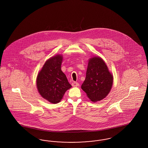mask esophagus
I'll return each instance as SVG.
<instances>
[{
    "label": "esophagus",
    "instance_id": "34e87169",
    "mask_svg": "<svg viewBox=\"0 0 148 148\" xmlns=\"http://www.w3.org/2000/svg\"><path fill=\"white\" fill-rule=\"evenodd\" d=\"M72 86H74V87H77V86H78L79 85V84L78 83H77V82H73V83H72Z\"/></svg>",
    "mask_w": 148,
    "mask_h": 148
}]
</instances>
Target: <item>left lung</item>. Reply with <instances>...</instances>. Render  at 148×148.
Here are the masks:
<instances>
[{
    "mask_svg": "<svg viewBox=\"0 0 148 148\" xmlns=\"http://www.w3.org/2000/svg\"><path fill=\"white\" fill-rule=\"evenodd\" d=\"M113 75L105 62L99 56H93L88 61L86 77L82 89L92 102L101 100L110 92Z\"/></svg>",
    "mask_w": 148,
    "mask_h": 148,
    "instance_id": "1",
    "label": "left lung"
}]
</instances>
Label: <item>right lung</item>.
<instances>
[{
    "mask_svg": "<svg viewBox=\"0 0 148 148\" xmlns=\"http://www.w3.org/2000/svg\"><path fill=\"white\" fill-rule=\"evenodd\" d=\"M63 59L61 54L51 57L45 62L36 77L39 93L52 104L59 103L66 91L71 88L61 69Z\"/></svg>",
    "mask_w": 148,
    "mask_h": 148,
    "instance_id": "obj_1",
    "label": "right lung"
}]
</instances>
